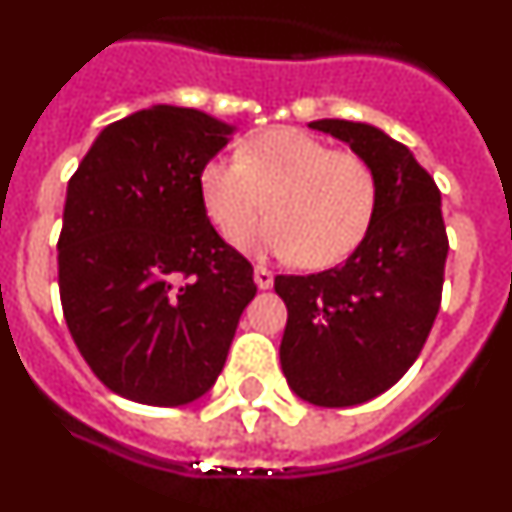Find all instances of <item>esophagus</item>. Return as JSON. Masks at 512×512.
Segmentation results:
<instances>
[{
	"label": "esophagus",
	"instance_id": "obj_1",
	"mask_svg": "<svg viewBox=\"0 0 512 512\" xmlns=\"http://www.w3.org/2000/svg\"><path fill=\"white\" fill-rule=\"evenodd\" d=\"M255 283H257V289H263V291L273 289V273L260 265V268H255Z\"/></svg>",
	"mask_w": 512,
	"mask_h": 512
}]
</instances>
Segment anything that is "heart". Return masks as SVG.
Instances as JSON below:
<instances>
[{"label":"heart","instance_id":"1","mask_svg":"<svg viewBox=\"0 0 512 512\" xmlns=\"http://www.w3.org/2000/svg\"><path fill=\"white\" fill-rule=\"evenodd\" d=\"M200 197L226 239L269 205L270 219L236 237L247 255L299 257L307 268H330L367 239L377 176L362 156L281 127L244 140L236 158H210L200 169Z\"/></svg>","mask_w":512,"mask_h":512}]
</instances>
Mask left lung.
Instances as JSON below:
<instances>
[{
  "mask_svg": "<svg viewBox=\"0 0 512 512\" xmlns=\"http://www.w3.org/2000/svg\"><path fill=\"white\" fill-rule=\"evenodd\" d=\"M309 127L349 145L377 176L367 239L338 268L276 276L289 320L281 369L302 401L343 409L393 388L416 362L440 309L448 236L440 190L409 148L367 122Z\"/></svg>",
  "mask_w": 512,
  "mask_h": 512,
  "instance_id": "1",
  "label": "left lung"
}]
</instances>
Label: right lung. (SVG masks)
<instances>
[{
    "label": "right lung",
    "instance_id": "right-lung-1",
    "mask_svg": "<svg viewBox=\"0 0 512 512\" xmlns=\"http://www.w3.org/2000/svg\"><path fill=\"white\" fill-rule=\"evenodd\" d=\"M234 132L205 111L158 103L103 127L67 184L64 320L122 398H203L255 299L252 265L210 226L200 197V169Z\"/></svg>",
    "mask_w": 512,
    "mask_h": 512
}]
</instances>
